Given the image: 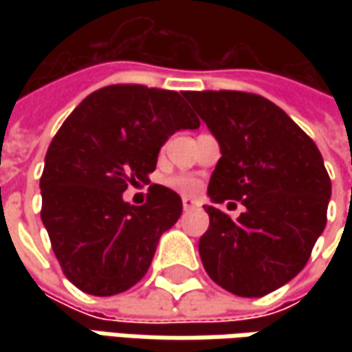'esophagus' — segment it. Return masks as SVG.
<instances>
[{
	"label": "esophagus",
	"instance_id": "1",
	"mask_svg": "<svg viewBox=\"0 0 352 352\" xmlns=\"http://www.w3.org/2000/svg\"><path fill=\"white\" fill-rule=\"evenodd\" d=\"M182 206H184V211H192V210H196V208H199V201H196L194 197H184Z\"/></svg>",
	"mask_w": 352,
	"mask_h": 352
}]
</instances>
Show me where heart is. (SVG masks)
Returning a JSON list of instances; mask_svg holds the SVG:
<instances>
[{"instance_id": "obj_1", "label": "heart", "mask_w": 352, "mask_h": 352, "mask_svg": "<svg viewBox=\"0 0 352 352\" xmlns=\"http://www.w3.org/2000/svg\"><path fill=\"white\" fill-rule=\"evenodd\" d=\"M170 186L178 190L180 194H196L199 190V180L194 176H174L170 180Z\"/></svg>"}]
</instances>
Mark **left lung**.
Wrapping results in <instances>:
<instances>
[{"instance_id": "8db88e82", "label": "left lung", "mask_w": 352, "mask_h": 352, "mask_svg": "<svg viewBox=\"0 0 352 352\" xmlns=\"http://www.w3.org/2000/svg\"><path fill=\"white\" fill-rule=\"evenodd\" d=\"M184 98L219 142L211 174L213 204L236 199L231 219L208 206L210 229L199 256L227 292L261 298L290 282L327 223L331 180L323 156L278 105L247 91H186Z\"/></svg>"}]
</instances>
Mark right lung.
I'll use <instances>...</instances> for the list:
<instances>
[{
	"mask_svg": "<svg viewBox=\"0 0 352 352\" xmlns=\"http://www.w3.org/2000/svg\"><path fill=\"white\" fill-rule=\"evenodd\" d=\"M197 127L182 94L137 84L89 94L62 123L45 156L41 219L76 288L116 296L146 274L182 199L160 184L144 206H131L123 192L148 182L168 137Z\"/></svg>",
	"mask_w": 352,
	"mask_h": 352,
	"instance_id": "add662e5",
	"label": "right lung"
}]
</instances>
